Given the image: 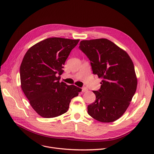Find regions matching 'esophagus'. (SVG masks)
I'll return each mask as SVG.
<instances>
[{
	"mask_svg": "<svg viewBox=\"0 0 154 154\" xmlns=\"http://www.w3.org/2000/svg\"><path fill=\"white\" fill-rule=\"evenodd\" d=\"M87 91H88V89H87L86 88H85V87L83 88H82V91L83 92H86Z\"/></svg>",
	"mask_w": 154,
	"mask_h": 154,
	"instance_id": "34e87169",
	"label": "esophagus"
}]
</instances>
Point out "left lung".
I'll return each mask as SVG.
<instances>
[{"label":"left lung","mask_w":154,"mask_h":154,"mask_svg":"<svg viewBox=\"0 0 154 154\" xmlns=\"http://www.w3.org/2000/svg\"><path fill=\"white\" fill-rule=\"evenodd\" d=\"M79 45L94 74L103 79L100 89L93 91L96 100L88 106V113L100 122H114L127 110L136 91L133 62L126 51L107 39L83 40Z\"/></svg>","instance_id":"8db88e82"}]
</instances>
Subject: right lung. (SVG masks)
Instances as JSON below:
<instances>
[{
    "instance_id": "1",
    "label": "right lung",
    "mask_w": 154,
    "mask_h": 154,
    "mask_svg": "<svg viewBox=\"0 0 154 154\" xmlns=\"http://www.w3.org/2000/svg\"><path fill=\"white\" fill-rule=\"evenodd\" d=\"M80 39L47 38L30 47L22 60L21 89L30 106L41 116L57 117L66 113L71 100L82 89L59 82L63 65Z\"/></svg>"
}]
</instances>
